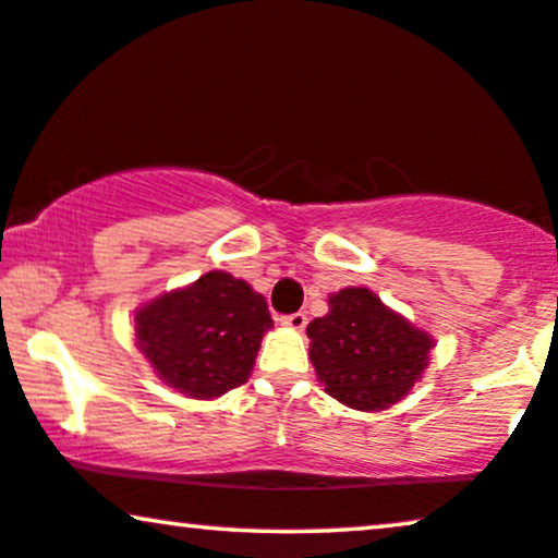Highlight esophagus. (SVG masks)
<instances>
[{
    "mask_svg": "<svg viewBox=\"0 0 558 558\" xmlns=\"http://www.w3.org/2000/svg\"><path fill=\"white\" fill-rule=\"evenodd\" d=\"M280 324L288 326V329H293V331H303V329H306L308 318H306V314H303V311H299V314H291V316L280 318Z\"/></svg>",
    "mask_w": 558,
    "mask_h": 558,
    "instance_id": "obj_1",
    "label": "esophagus"
}]
</instances>
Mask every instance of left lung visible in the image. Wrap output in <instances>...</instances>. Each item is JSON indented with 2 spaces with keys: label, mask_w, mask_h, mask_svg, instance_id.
<instances>
[{
  "label": "left lung",
  "mask_w": 558,
  "mask_h": 558,
  "mask_svg": "<svg viewBox=\"0 0 558 558\" xmlns=\"http://www.w3.org/2000/svg\"><path fill=\"white\" fill-rule=\"evenodd\" d=\"M308 354L318 383L354 411H385L403 400L436 347L428 331L385 306L369 288L329 295V314L308 324Z\"/></svg>",
  "instance_id": "1"
}]
</instances>
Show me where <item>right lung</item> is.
<instances>
[{"instance_id":"obj_1","label":"right lung","mask_w":558,"mask_h":558,"mask_svg":"<svg viewBox=\"0 0 558 558\" xmlns=\"http://www.w3.org/2000/svg\"><path fill=\"white\" fill-rule=\"evenodd\" d=\"M270 311L247 280L209 270L135 311V344L185 398L214 400L247 383Z\"/></svg>"}]
</instances>
